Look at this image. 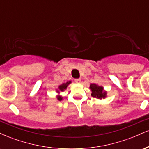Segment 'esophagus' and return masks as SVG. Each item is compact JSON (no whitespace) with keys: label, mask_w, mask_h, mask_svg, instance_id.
<instances>
[{"label":"esophagus","mask_w":149,"mask_h":149,"mask_svg":"<svg viewBox=\"0 0 149 149\" xmlns=\"http://www.w3.org/2000/svg\"><path fill=\"white\" fill-rule=\"evenodd\" d=\"M74 80H75V82H76V83H80L81 79H80V78H76V79H74Z\"/></svg>","instance_id":"obj_1"}]
</instances>
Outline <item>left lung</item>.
I'll return each instance as SVG.
<instances>
[{"label": "left lung", "mask_w": 149, "mask_h": 149, "mask_svg": "<svg viewBox=\"0 0 149 149\" xmlns=\"http://www.w3.org/2000/svg\"><path fill=\"white\" fill-rule=\"evenodd\" d=\"M90 88L92 90V96L95 98L102 99L105 98L106 92L103 91V88L101 86H98L96 84H91L90 85Z\"/></svg>", "instance_id": "1"}]
</instances>
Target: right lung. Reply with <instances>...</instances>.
Segmentation results:
<instances>
[{"label":"right lung","instance_id":"1","mask_svg":"<svg viewBox=\"0 0 149 149\" xmlns=\"http://www.w3.org/2000/svg\"><path fill=\"white\" fill-rule=\"evenodd\" d=\"M70 83H71V81L67 82V83H63L62 85H61L59 87V89L61 90V91H64V90H65V89L66 88V87H67L68 85L70 84ZM58 100H59V101H61V100H62V98H61V97H58Z\"/></svg>","mask_w":149,"mask_h":149}]
</instances>
